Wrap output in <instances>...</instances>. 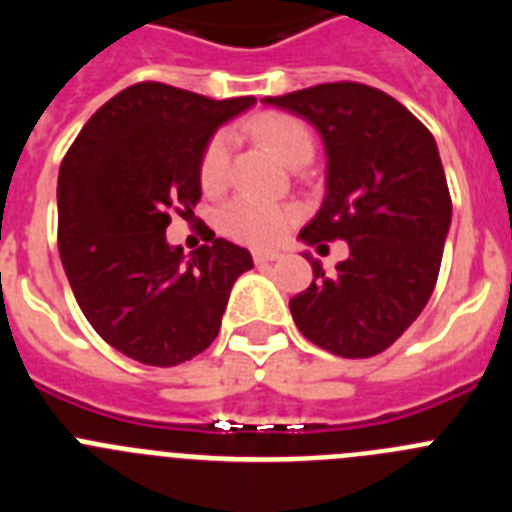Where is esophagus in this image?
Returning a JSON list of instances; mask_svg holds the SVG:
<instances>
[{"label": "esophagus", "instance_id": "1", "mask_svg": "<svg viewBox=\"0 0 512 512\" xmlns=\"http://www.w3.org/2000/svg\"><path fill=\"white\" fill-rule=\"evenodd\" d=\"M279 253L274 251H253V264L256 266H264V264H271V261H277Z\"/></svg>", "mask_w": 512, "mask_h": 512}]
</instances>
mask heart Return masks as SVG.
Masks as SVG:
<instances>
[{"instance_id":"1","label":"heart","mask_w":512,"mask_h":512,"mask_svg":"<svg viewBox=\"0 0 512 512\" xmlns=\"http://www.w3.org/2000/svg\"><path fill=\"white\" fill-rule=\"evenodd\" d=\"M253 135L264 140L271 151L282 158L284 164H297L300 158H310L315 140L310 128L295 115L287 112H266L248 125ZM230 166V138L228 133H215L207 140L200 156V184L207 192H217L228 179ZM217 223L228 238L246 246L266 248L274 246L300 223V210L295 205H277L251 194L233 197L223 205Z\"/></svg>"}]
</instances>
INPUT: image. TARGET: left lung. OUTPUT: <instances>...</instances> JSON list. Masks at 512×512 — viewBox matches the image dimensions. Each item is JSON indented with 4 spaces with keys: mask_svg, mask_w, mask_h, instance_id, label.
<instances>
[{
    "mask_svg": "<svg viewBox=\"0 0 512 512\" xmlns=\"http://www.w3.org/2000/svg\"><path fill=\"white\" fill-rule=\"evenodd\" d=\"M310 120L328 151V192L300 233L310 246L346 241V261L289 300L307 341L343 359L390 348L428 305L451 225V194L431 130L382 89L359 81L264 97Z\"/></svg>",
    "mask_w": 512,
    "mask_h": 512,
    "instance_id": "8db88e82",
    "label": "left lung"
}]
</instances>
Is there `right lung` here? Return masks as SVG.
<instances>
[{
  "instance_id": "1",
  "label": "right lung",
  "mask_w": 512,
  "mask_h": 512,
  "mask_svg": "<svg viewBox=\"0 0 512 512\" xmlns=\"http://www.w3.org/2000/svg\"><path fill=\"white\" fill-rule=\"evenodd\" d=\"M253 97L210 99L138 81L104 102L58 171V253L84 318L120 354L176 366L220 333L230 287L253 269L215 238L192 259L166 243L171 215L200 202L207 140Z\"/></svg>"
}]
</instances>
